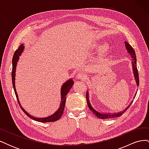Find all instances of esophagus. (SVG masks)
Returning <instances> with one entry per match:
<instances>
[{"label": "esophagus", "instance_id": "34e87169", "mask_svg": "<svg viewBox=\"0 0 149 149\" xmlns=\"http://www.w3.org/2000/svg\"><path fill=\"white\" fill-rule=\"evenodd\" d=\"M86 77V75L83 73H79L77 75H76V78L80 80L84 79Z\"/></svg>", "mask_w": 149, "mask_h": 149}]
</instances>
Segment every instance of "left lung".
Returning a JSON list of instances; mask_svg holds the SVG:
<instances>
[{
  "instance_id": "obj_1",
  "label": "left lung",
  "mask_w": 149,
  "mask_h": 149,
  "mask_svg": "<svg viewBox=\"0 0 149 149\" xmlns=\"http://www.w3.org/2000/svg\"><path fill=\"white\" fill-rule=\"evenodd\" d=\"M125 45L126 47V49H127V52L130 54V55L131 56L132 58V70H133V73L134 76V78L135 80H136V85L137 86H139V73H138V70H137V60H136V53H135L134 49L130 45V44L128 43L127 42H125ZM136 94H135V96L134 97H136ZM86 101H87V104L88 105V107L89 108V109L91 110L93 113L94 114L97 118H100L101 119H110V118H117V117H119L120 116L123 115L124 112L126 111L128 108L130 107V105H131L132 102L133 101H131V102L130 103V104L125 108L124 110L123 111H120L119 112H116V113H103V112H100L96 111V109H94L93 107L91 106V103H90L89 100V92L87 91L86 93Z\"/></svg>"
}]
</instances>
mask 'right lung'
Instances as JSON below:
<instances>
[{
  "mask_svg": "<svg viewBox=\"0 0 149 149\" xmlns=\"http://www.w3.org/2000/svg\"><path fill=\"white\" fill-rule=\"evenodd\" d=\"M24 49V46L23 44H22L20 45L17 50L15 52L14 54H13V58H12V84H13V89H14L15 94L16 97L17 99L18 102H19V105L21 107V109L22 111H24V113L28 117L31 119H33L34 120L40 122V123H50V122H55L58 120V119H60V118L61 117L63 113L64 112L65 109V103H66V95L68 93L70 89L73 86V85L74 84V81L73 79H70L62 85V87L61 88V103H60V107L58 108V109L55 112V113L53 114L52 115L47 117V118H35V117H33L32 116H31L27 112H26L22 106H21L19 100V97H18V94L16 91V89H15V71H16V67H17V62L19 60V56L21 55L22 53L23 52Z\"/></svg>",
  "mask_w": 149,
  "mask_h": 149,
  "instance_id": "obj_1",
  "label": "right lung"
}]
</instances>
